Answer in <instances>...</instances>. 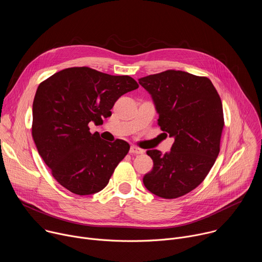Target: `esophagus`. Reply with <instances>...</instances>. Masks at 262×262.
Masks as SVG:
<instances>
[{
    "label": "esophagus",
    "mask_w": 262,
    "mask_h": 262,
    "mask_svg": "<svg viewBox=\"0 0 262 262\" xmlns=\"http://www.w3.org/2000/svg\"><path fill=\"white\" fill-rule=\"evenodd\" d=\"M144 151L142 150V149H140L139 147L137 146H130V149H129V154H134V155H141L143 154Z\"/></svg>",
    "instance_id": "obj_1"
}]
</instances>
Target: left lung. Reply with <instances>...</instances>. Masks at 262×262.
I'll return each mask as SVG.
<instances>
[{"label": "left lung", "instance_id": "obj_1", "mask_svg": "<svg viewBox=\"0 0 262 262\" xmlns=\"http://www.w3.org/2000/svg\"><path fill=\"white\" fill-rule=\"evenodd\" d=\"M139 84L152 97L161 129L174 138L170 152L147 151L154 168L143 177L144 185L161 198L181 197L204 180L219 156L221 98L209 79L181 70L150 74Z\"/></svg>", "mask_w": 262, "mask_h": 262}]
</instances>
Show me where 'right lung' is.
I'll list each match as a JSON object with an SVG mask.
<instances>
[{"instance_id": "1", "label": "right lung", "mask_w": 262, "mask_h": 262, "mask_svg": "<svg viewBox=\"0 0 262 262\" xmlns=\"http://www.w3.org/2000/svg\"><path fill=\"white\" fill-rule=\"evenodd\" d=\"M139 87L128 76H111L89 67L56 72L37 88L32 136L55 179L80 196L101 191L129 150L123 140L108 143L90 133L123 94Z\"/></svg>"}]
</instances>
